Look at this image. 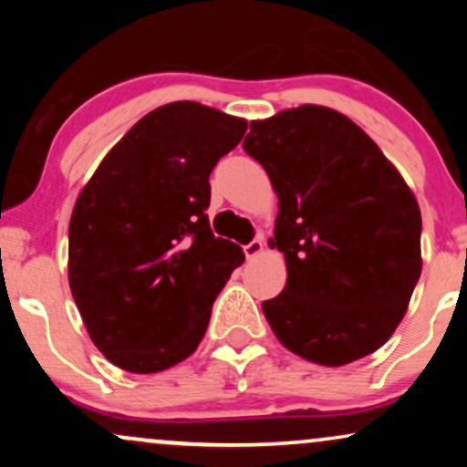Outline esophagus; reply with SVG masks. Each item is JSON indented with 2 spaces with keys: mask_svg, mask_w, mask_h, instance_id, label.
I'll list each match as a JSON object with an SVG mask.
<instances>
[{
  "mask_svg": "<svg viewBox=\"0 0 467 467\" xmlns=\"http://www.w3.org/2000/svg\"><path fill=\"white\" fill-rule=\"evenodd\" d=\"M264 248H265L264 241L252 239L248 245H244V252H245V256H248V259H254V256H259L261 252H264Z\"/></svg>",
  "mask_w": 467,
  "mask_h": 467,
  "instance_id": "esophagus-1",
  "label": "esophagus"
}]
</instances>
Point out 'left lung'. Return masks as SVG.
<instances>
[{"label":"left lung","mask_w":467,"mask_h":467,"mask_svg":"<svg viewBox=\"0 0 467 467\" xmlns=\"http://www.w3.org/2000/svg\"><path fill=\"white\" fill-rule=\"evenodd\" d=\"M245 153L278 197L287 283L264 314L281 345L342 367L393 336L421 275L420 203L351 118L320 105L252 120Z\"/></svg>","instance_id":"obj_1"}]
</instances>
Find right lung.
<instances>
[{"instance_id": "right-lung-1", "label": "right lung", "mask_w": 467, "mask_h": 467, "mask_svg": "<svg viewBox=\"0 0 467 467\" xmlns=\"http://www.w3.org/2000/svg\"><path fill=\"white\" fill-rule=\"evenodd\" d=\"M248 122L178 100L140 118L83 186L67 276L99 351L130 373L186 360L245 254L208 223L213 169Z\"/></svg>"}]
</instances>
